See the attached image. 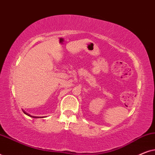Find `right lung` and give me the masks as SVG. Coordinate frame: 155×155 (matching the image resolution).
Listing matches in <instances>:
<instances>
[{"label":"right lung","instance_id":"add662e5","mask_svg":"<svg viewBox=\"0 0 155 155\" xmlns=\"http://www.w3.org/2000/svg\"><path fill=\"white\" fill-rule=\"evenodd\" d=\"M23 112H24V113L26 114V115H27V116H30V117H32V118H39V117H36V116H31V115H29V114H27V113H26V112H25L24 110H23Z\"/></svg>","mask_w":155,"mask_h":155}]
</instances>
